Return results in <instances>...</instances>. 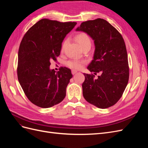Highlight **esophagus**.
Masks as SVG:
<instances>
[{
	"label": "esophagus",
	"mask_w": 148,
	"mask_h": 148,
	"mask_svg": "<svg viewBox=\"0 0 148 148\" xmlns=\"http://www.w3.org/2000/svg\"><path fill=\"white\" fill-rule=\"evenodd\" d=\"M77 73V71H76V70H71V73H72L73 75H75V73Z\"/></svg>",
	"instance_id": "34e87169"
}]
</instances>
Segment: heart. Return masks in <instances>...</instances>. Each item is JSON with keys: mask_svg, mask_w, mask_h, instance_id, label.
<instances>
[{"mask_svg": "<svg viewBox=\"0 0 148 148\" xmlns=\"http://www.w3.org/2000/svg\"><path fill=\"white\" fill-rule=\"evenodd\" d=\"M75 40L77 42L79 46L82 48V49H84L85 47H91V39L90 37L89 36V35L84 33V32H80L75 36ZM66 41H65L61 47V51L63 52L64 49L66 46ZM85 63L84 60H70L66 62V65L70 69H72L74 70H79L82 69L83 65Z\"/></svg>", "mask_w": 148, "mask_h": 148, "instance_id": "heart-1", "label": "heart"}]
</instances>
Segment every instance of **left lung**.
I'll use <instances>...</instances> for the list:
<instances>
[{"instance_id":"obj_1","label":"left lung","mask_w":148,"mask_h":148,"mask_svg":"<svg viewBox=\"0 0 148 148\" xmlns=\"http://www.w3.org/2000/svg\"><path fill=\"white\" fill-rule=\"evenodd\" d=\"M77 31L86 33L95 41L93 60L88 69L96 74L83 73V95L90 104L100 109L114 106L122 96L129 79L126 46L122 36L109 22L101 18L82 23Z\"/></svg>"}]
</instances>
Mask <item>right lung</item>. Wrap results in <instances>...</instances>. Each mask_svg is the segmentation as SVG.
Returning <instances> with one entry per match:
<instances>
[{"label":"right lung","instance_id":"obj_1","mask_svg":"<svg viewBox=\"0 0 148 148\" xmlns=\"http://www.w3.org/2000/svg\"><path fill=\"white\" fill-rule=\"evenodd\" d=\"M76 22L41 19L27 31L18 50L17 75L28 99L42 108H49L64 100L66 88L73 75L61 66L56 72L51 62L57 61L62 43Z\"/></svg>","mask_w":148,"mask_h":148}]
</instances>
